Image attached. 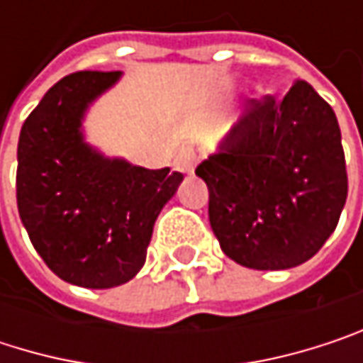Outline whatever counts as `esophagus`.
<instances>
[{
	"label": "esophagus",
	"instance_id": "obj_1",
	"mask_svg": "<svg viewBox=\"0 0 363 363\" xmlns=\"http://www.w3.org/2000/svg\"><path fill=\"white\" fill-rule=\"evenodd\" d=\"M197 153H195V149H191V147H184L181 149L179 153H177V157H174V168L182 172V174H193V170H195V166H197Z\"/></svg>",
	"mask_w": 363,
	"mask_h": 363
}]
</instances>
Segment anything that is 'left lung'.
Masks as SVG:
<instances>
[{"instance_id":"left-lung-1","label":"left lung","mask_w":363,"mask_h":363,"mask_svg":"<svg viewBox=\"0 0 363 363\" xmlns=\"http://www.w3.org/2000/svg\"><path fill=\"white\" fill-rule=\"evenodd\" d=\"M195 174L208 184L220 250L258 271L292 269L315 256L347 201L336 115L303 79L281 101H250Z\"/></svg>"}]
</instances>
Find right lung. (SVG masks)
Masks as SVG:
<instances>
[{
	"instance_id": "obj_1",
	"label": "right lung",
	"mask_w": 363,
	"mask_h": 363,
	"mask_svg": "<svg viewBox=\"0 0 363 363\" xmlns=\"http://www.w3.org/2000/svg\"><path fill=\"white\" fill-rule=\"evenodd\" d=\"M121 75L62 77L18 138L16 201L31 244L60 279L92 290L121 286L143 269L153 225L182 182L181 172L107 157L86 140V113Z\"/></svg>"
}]
</instances>
